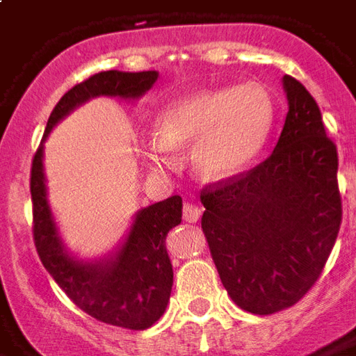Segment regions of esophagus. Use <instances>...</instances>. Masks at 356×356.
<instances>
[{
  "instance_id": "obj_1",
  "label": "esophagus",
  "mask_w": 356,
  "mask_h": 356,
  "mask_svg": "<svg viewBox=\"0 0 356 356\" xmlns=\"http://www.w3.org/2000/svg\"><path fill=\"white\" fill-rule=\"evenodd\" d=\"M200 213L202 209L196 204H193V202H185L183 204V219L188 221V223H196L200 219Z\"/></svg>"
}]
</instances>
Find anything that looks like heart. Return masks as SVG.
Masks as SVG:
<instances>
[{
    "mask_svg": "<svg viewBox=\"0 0 356 356\" xmlns=\"http://www.w3.org/2000/svg\"><path fill=\"white\" fill-rule=\"evenodd\" d=\"M273 122V101L255 83L200 91L156 116V137L143 147V156L152 168H168L173 163L171 148L193 143L194 171L206 181H227L254 162Z\"/></svg>",
    "mask_w": 356,
    "mask_h": 356,
    "instance_id": "obj_1",
    "label": "heart"
}]
</instances>
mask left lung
I'll return each mask as SVG.
<instances>
[{
  "label": "left lung",
  "instance_id": "obj_1",
  "mask_svg": "<svg viewBox=\"0 0 356 356\" xmlns=\"http://www.w3.org/2000/svg\"><path fill=\"white\" fill-rule=\"evenodd\" d=\"M288 114L273 154L202 188V231L219 278L248 313L296 305L318 280L341 225L337 148L321 108L284 76Z\"/></svg>",
  "mask_w": 356,
  "mask_h": 356
}]
</instances>
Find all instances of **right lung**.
Masks as SVG:
<instances>
[{
	"label": "right lung",
	"mask_w": 356,
	"mask_h": 356,
	"mask_svg": "<svg viewBox=\"0 0 356 356\" xmlns=\"http://www.w3.org/2000/svg\"><path fill=\"white\" fill-rule=\"evenodd\" d=\"M158 80V72H99L63 95L51 112L30 173L34 244L43 267L83 313L95 321L127 330L152 326L165 311L173 286V268L165 250L168 232L181 223V196L140 209L116 255L101 261L74 259L60 242L51 216L43 175V140L63 118L91 97L139 99Z\"/></svg>",
	"instance_id": "right-lung-1"
}]
</instances>
